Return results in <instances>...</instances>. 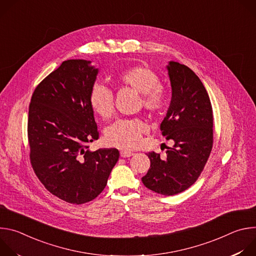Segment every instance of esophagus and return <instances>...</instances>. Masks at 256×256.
Masks as SVG:
<instances>
[{
    "instance_id": "obj_1",
    "label": "esophagus",
    "mask_w": 256,
    "mask_h": 256,
    "mask_svg": "<svg viewBox=\"0 0 256 256\" xmlns=\"http://www.w3.org/2000/svg\"><path fill=\"white\" fill-rule=\"evenodd\" d=\"M132 155H134V153L130 152V151H128V150H122L120 151V157H122V158H128Z\"/></svg>"
}]
</instances>
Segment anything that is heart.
Masks as SVG:
<instances>
[{
	"label": "heart",
	"instance_id": "obj_1",
	"mask_svg": "<svg viewBox=\"0 0 256 256\" xmlns=\"http://www.w3.org/2000/svg\"><path fill=\"white\" fill-rule=\"evenodd\" d=\"M116 81L120 85L128 87L140 94L142 107L152 114H159L165 103L166 93L155 72L147 66H134L118 74ZM89 103L92 110L102 118H110L114 112V96L105 86L96 83L93 85ZM147 126L140 120H120L109 126L105 132V142L112 147L132 149L140 142Z\"/></svg>",
	"mask_w": 256,
	"mask_h": 256
}]
</instances>
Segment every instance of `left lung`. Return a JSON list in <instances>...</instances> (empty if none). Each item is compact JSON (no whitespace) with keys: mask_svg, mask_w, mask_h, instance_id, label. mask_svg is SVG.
I'll use <instances>...</instances> for the list:
<instances>
[{"mask_svg":"<svg viewBox=\"0 0 256 256\" xmlns=\"http://www.w3.org/2000/svg\"><path fill=\"white\" fill-rule=\"evenodd\" d=\"M172 96L162 134L172 140L166 157L150 152V169L144 186L162 196H174L192 186L208 159L212 148V109L200 78L186 64L169 62L166 66Z\"/></svg>","mask_w":256,"mask_h":256,"instance_id":"obj_1","label":"left lung"}]
</instances>
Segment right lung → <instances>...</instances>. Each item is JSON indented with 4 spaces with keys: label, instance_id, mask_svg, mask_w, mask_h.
<instances>
[{
    "label": "right lung",
    "instance_id": "right-lung-1",
    "mask_svg": "<svg viewBox=\"0 0 256 256\" xmlns=\"http://www.w3.org/2000/svg\"><path fill=\"white\" fill-rule=\"evenodd\" d=\"M98 72L91 60H64L35 88L29 105L32 168L50 192L70 204L97 198L120 158L118 149L88 147L99 138L89 103Z\"/></svg>",
    "mask_w": 256,
    "mask_h": 256
}]
</instances>
